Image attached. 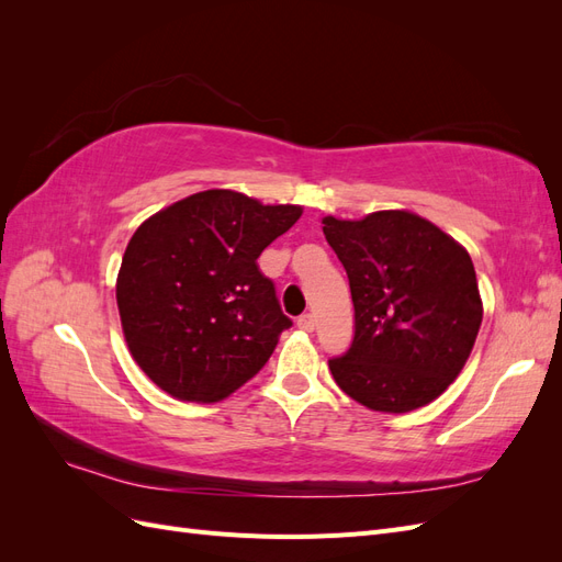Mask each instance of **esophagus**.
Returning a JSON list of instances; mask_svg holds the SVG:
<instances>
[{
	"mask_svg": "<svg viewBox=\"0 0 562 562\" xmlns=\"http://www.w3.org/2000/svg\"><path fill=\"white\" fill-rule=\"evenodd\" d=\"M297 328L304 330V333H314V328H316L314 314H302V316L297 318Z\"/></svg>",
	"mask_w": 562,
	"mask_h": 562,
	"instance_id": "obj_1",
	"label": "esophagus"
}]
</instances>
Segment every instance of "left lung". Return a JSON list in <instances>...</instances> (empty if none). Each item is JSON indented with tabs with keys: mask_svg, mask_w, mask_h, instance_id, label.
Returning a JSON list of instances; mask_svg holds the SVG:
<instances>
[{
	"mask_svg": "<svg viewBox=\"0 0 562 562\" xmlns=\"http://www.w3.org/2000/svg\"><path fill=\"white\" fill-rule=\"evenodd\" d=\"M345 265L353 339L330 359L347 396L378 413H411L462 372L483 321L469 252L429 220L378 211L363 220L323 217Z\"/></svg>",
	"mask_w": 562,
	"mask_h": 562,
	"instance_id": "left-lung-1",
	"label": "left lung"
}]
</instances>
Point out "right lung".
<instances>
[{
    "label": "right lung",
    "mask_w": 562,
    "mask_h": 562,
    "mask_svg": "<svg viewBox=\"0 0 562 562\" xmlns=\"http://www.w3.org/2000/svg\"><path fill=\"white\" fill-rule=\"evenodd\" d=\"M300 215L206 190L135 229L116 277L119 316L135 363L166 394L213 403L269 361L293 321L258 258Z\"/></svg>",
    "instance_id": "right-lung-1"
}]
</instances>
